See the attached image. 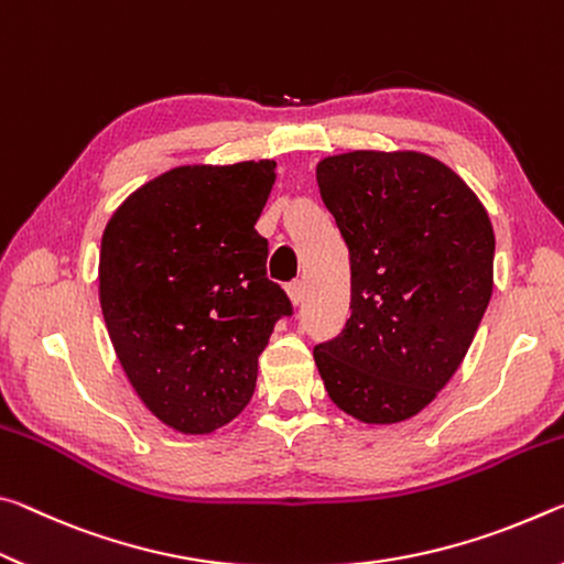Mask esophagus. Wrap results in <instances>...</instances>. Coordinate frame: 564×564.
Instances as JSON below:
<instances>
[{
	"label": "esophagus",
	"instance_id": "1",
	"mask_svg": "<svg viewBox=\"0 0 564 564\" xmlns=\"http://www.w3.org/2000/svg\"><path fill=\"white\" fill-rule=\"evenodd\" d=\"M288 294H290L292 304H300V302L304 300V282H302V280L290 282V284H288Z\"/></svg>",
	"mask_w": 564,
	"mask_h": 564
}]
</instances>
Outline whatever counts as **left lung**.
<instances>
[{"label":"left lung","mask_w":564,"mask_h":564,"mask_svg":"<svg viewBox=\"0 0 564 564\" xmlns=\"http://www.w3.org/2000/svg\"><path fill=\"white\" fill-rule=\"evenodd\" d=\"M317 182L352 270V315L315 347L325 390L359 422L410 420L463 365L490 304L492 221L422 152L327 156Z\"/></svg>","instance_id":"left-lung-1"}]
</instances>
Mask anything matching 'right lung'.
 <instances>
[{
	"mask_svg": "<svg viewBox=\"0 0 564 564\" xmlns=\"http://www.w3.org/2000/svg\"><path fill=\"white\" fill-rule=\"evenodd\" d=\"M274 177L270 160L170 170L132 192L101 235L109 339L140 400L184 435L247 408L257 359L292 315L254 229Z\"/></svg>",
	"mask_w": 564,
	"mask_h": 564,
	"instance_id": "right-lung-1",
	"label": "right lung"
}]
</instances>
